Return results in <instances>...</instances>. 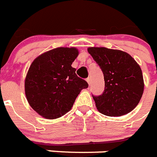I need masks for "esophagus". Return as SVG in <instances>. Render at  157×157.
<instances>
[{
    "mask_svg": "<svg viewBox=\"0 0 157 157\" xmlns=\"http://www.w3.org/2000/svg\"><path fill=\"white\" fill-rule=\"evenodd\" d=\"M86 82H88V84L89 85H90V84H91V78H86Z\"/></svg>",
    "mask_w": 157,
    "mask_h": 157,
    "instance_id": "obj_1",
    "label": "esophagus"
}]
</instances>
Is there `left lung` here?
Instances as JSON below:
<instances>
[{
	"mask_svg": "<svg viewBox=\"0 0 157 157\" xmlns=\"http://www.w3.org/2000/svg\"><path fill=\"white\" fill-rule=\"evenodd\" d=\"M104 75L105 90L92 95L97 109L109 117H119L132 111L144 92L142 71L133 57L120 50L107 48L87 49Z\"/></svg>",
	"mask_w": 157,
	"mask_h": 157,
	"instance_id": "obj_1",
	"label": "left lung"
}]
</instances>
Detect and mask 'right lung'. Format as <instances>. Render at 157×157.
Segmentation results:
<instances>
[{
    "label": "right lung",
    "mask_w": 157,
    "mask_h": 157,
    "mask_svg": "<svg viewBox=\"0 0 157 157\" xmlns=\"http://www.w3.org/2000/svg\"><path fill=\"white\" fill-rule=\"evenodd\" d=\"M78 54L75 48H57L34 60L25 80V92L31 107L40 115L60 117L71 110L81 90L88 87L71 66Z\"/></svg>",
    "instance_id": "1"
}]
</instances>
